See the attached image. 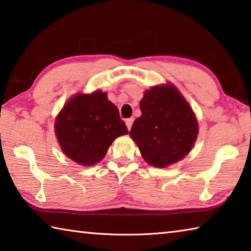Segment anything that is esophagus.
Instances as JSON below:
<instances>
[{
  "instance_id": "34e87169",
  "label": "esophagus",
  "mask_w": 251,
  "mask_h": 251,
  "mask_svg": "<svg viewBox=\"0 0 251 251\" xmlns=\"http://www.w3.org/2000/svg\"><path fill=\"white\" fill-rule=\"evenodd\" d=\"M133 122H134V118H127V120L125 121L127 128H128V129L131 128V125H133Z\"/></svg>"
}]
</instances>
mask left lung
Instances as JSON below:
<instances>
[{
	"mask_svg": "<svg viewBox=\"0 0 251 251\" xmlns=\"http://www.w3.org/2000/svg\"><path fill=\"white\" fill-rule=\"evenodd\" d=\"M142 116L129 131L143 158L155 167H166L192 151L198 124L192 107L172 84L154 86L141 100Z\"/></svg>",
	"mask_w": 251,
	"mask_h": 251,
	"instance_id": "1",
	"label": "left lung"
}]
</instances>
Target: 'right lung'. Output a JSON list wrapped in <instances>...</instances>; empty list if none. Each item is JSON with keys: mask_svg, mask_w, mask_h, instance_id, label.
<instances>
[{"mask_svg": "<svg viewBox=\"0 0 251 251\" xmlns=\"http://www.w3.org/2000/svg\"><path fill=\"white\" fill-rule=\"evenodd\" d=\"M127 133L118 108L101 91L73 96L55 120L63 152L83 166L100 163L114 139Z\"/></svg>", "mask_w": 251, "mask_h": 251, "instance_id": "add662e5", "label": "right lung"}]
</instances>
